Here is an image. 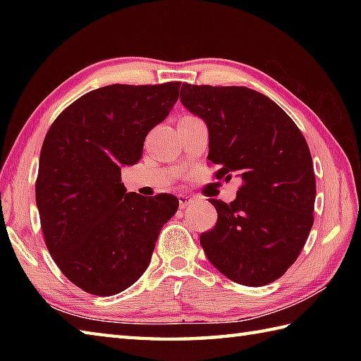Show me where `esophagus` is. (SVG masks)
<instances>
[{"label":"esophagus","mask_w":361,"mask_h":361,"mask_svg":"<svg viewBox=\"0 0 361 361\" xmlns=\"http://www.w3.org/2000/svg\"><path fill=\"white\" fill-rule=\"evenodd\" d=\"M178 202H180V209H186L188 206L192 204L194 198H190V197H188V195H185V194H180V195H178Z\"/></svg>","instance_id":"obj_1"}]
</instances>
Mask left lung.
<instances>
[{
  "label": "left lung",
  "instance_id": "1",
  "mask_svg": "<svg viewBox=\"0 0 361 361\" xmlns=\"http://www.w3.org/2000/svg\"><path fill=\"white\" fill-rule=\"evenodd\" d=\"M181 102L209 128L217 180L242 176L235 200H214L217 224L202 233L209 262L242 286L286 273L313 225L317 181L307 141L288 114L247 87L183 83Z\"/></svg>",
  "mask_w": 361,
  "mask_h": 361
}]
</instances>
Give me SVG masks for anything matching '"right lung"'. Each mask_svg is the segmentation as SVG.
Returning a JSON list of instances; mask_svg holds the SVG:
<instances>
[{"instance_id": "1", "label": "right lung", "mask_w": 361, "mask_h": 361, "mask_svg": "<svg viewBox=\"0 0 361 361\" xmlns=\"http://www.w3.org/2000/svg\"><path fill=\"white\" fill-rule=\"evenodd\" d=\"M180 85L93 90L44 136L35 181L44 243L60 271L87 293L111 296L140 279L161 228L178 209L171 194L127 192L121 167L141 159L145 136L171 113Z\"/></svg>"}]
</instances>
